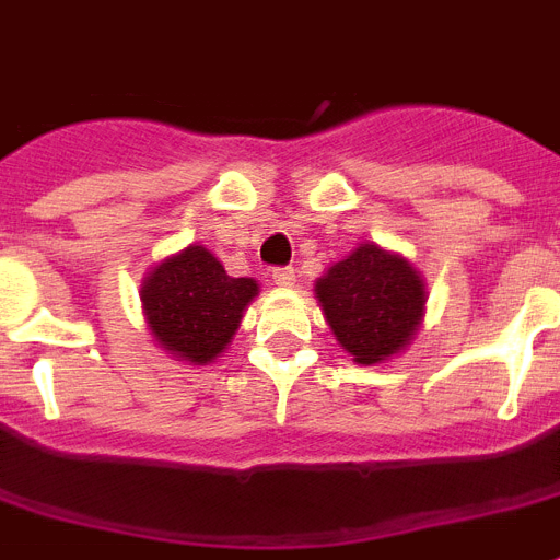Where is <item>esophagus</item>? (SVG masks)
<instances>
[{
	"mask_svg": "<svg viewBox=\"0 0 560 560\" xmlns=\"http://www.w3.org/2000/svg\"><path fill=\"white\" fill-rule=\"evenodd\" d=\"M271 280H275V285H283V289H289V285H294V280H298V271L291 269V266H283V269L271 271Z\"/></svg>",
	"mask_w": 560,
	"mask_h": 560,
	"instance_id": "34e87169",
	"label": "esophagus"
}]
</instances>
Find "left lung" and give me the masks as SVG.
Wrapping results in <instances>:
<instances>
[{
  "mask_svg": "<svg viewBox=\"0 0 560 560\" xmlns=\"http://www.w3.org/2000/svg\"><path fill=\"white\" fill-rule=\"evenodd\" d=\"M334 337L353 362L376 365L410 346L422 326L424 283L402 255L360 243L314 285Z\"/></svg>",
  "mask_w": 560,
  "mask_h": 560,
  "instance_id": "8db88e82",
  "label": "left lung"
}]
</instances>
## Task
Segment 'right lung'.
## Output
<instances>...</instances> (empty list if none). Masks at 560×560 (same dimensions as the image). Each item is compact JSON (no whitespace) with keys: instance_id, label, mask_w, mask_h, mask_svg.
I'll use <instances>...</instances> for the list:
<instances>
[{"instance_id":"add662e5","label":"right lung","mask_w":560,"mask_h":560,"mask_svg":"<svg viewBox=\"0 0 560 560\" xmlns=\"http://www.w3.org/2000/svg\"><path fill=\"white\" fill-rule=\"evenodd\" d=\"M257 298V280L229 277L203 246H186L143 277L141 303L155 342L189 365L221 357Z\"/></svg>"}]
</instances>
